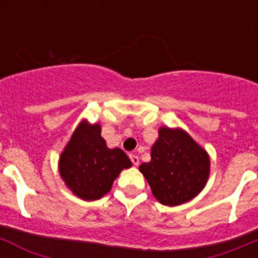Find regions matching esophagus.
<instances>
[{
	"label": "esophagus",
	"instance_id": "1",
	"mask_svg": "<svg viewBox=\"0 0 258 258\" xmlns=\"http://www.w3.org/2000/svg\"><path fill=\"white\" fill-rule=\"evenodd\" d=\"M130 158H131L132 163H134L135 166H138V165H139V157L136 156V154H130Z\"/></svg>",
	"mask_w": 258,
	"mask_h": 258
}]
</instances>
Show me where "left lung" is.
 Masks as SVG:
<instances>
[{"mask_svg": "<svg viewBox=\"0 0 258 258\" xmlns=\"http://www.w3.org/2000/svg\"><path fill=\"white\" fill-rule=\"evenodd\" d=\"M139 170L162 205L176 207L192 200L207 185L210 157L183 128L160 127L152 145L151 161Z\"/></svg>", "mask_w": 258, "mask_h": 258, "instance_id": "1", "label": "left lung"}]
</instances>
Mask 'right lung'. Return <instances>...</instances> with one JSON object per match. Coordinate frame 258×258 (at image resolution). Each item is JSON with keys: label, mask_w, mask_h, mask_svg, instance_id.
Wrapping results in <instances>:
<instances>
[{"label": "right lung", "mask_w": 258, "mask_h": 258, "mask_svg": "<svg viewBox=\"0 0 258 258\" xmlns=\"http://www.w3.org/2000/svg\"><path fill=\"white\" fill-rule=\"evenodd\" d=\"M132 166L119 148H107L100 123L83 119L73 132L58 160L66 187L84 201H95L111 189L123 169Z\"/></svg>", "instance_id": "right-lung-1"}]
</instances>
